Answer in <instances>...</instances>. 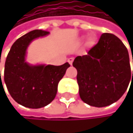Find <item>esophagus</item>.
I'll return each instance as SVG.
<instances>
[{"label":"esophagus","mask_w":133,"mask_h":133,"mask_svg":"<svg viewBox=\"0 0 133 133\" xmlns=\"http://www.w3.org/2000/svg\"><path fill=\"white\" fill-rule=\"evenodd\" d=\"M73 60H74V58H73V57H70V58H69V60H68L69 63L71 65L72 64V61H73Z\"/></svg>","instance_id":"obj_1"}]
</instances>
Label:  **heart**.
Returning a JSON list of instances; mask_svg holds the SVG:
<instances>
[{
	"instance_id": "heart-1",
	"label": "heart",
	"mask_w": 133,
	"mask_h": 133,
	"mask_svg": "<svg viewBox=\"0 0 133 133\" xmlns=\"http://www.w3.org/2000/svg\"><path fill=\"white\" fill-rule=\"evenodd\" d=\"M89 42H92V38H90V39H89Z\"/></svg>"
}]
</instances>
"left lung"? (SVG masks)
Wrapping results in <instances>:
<instances>
[{
    "label": "left lung",
    "instance_id": "8db88e82",
    "mask_svg": "<svg viewBox=\"0 0 133 133\" xmlns=\"http://www.w3.org/2000/svg\"><path fill=\"white\" fill-rule=\"evenodd\" d=\"M72 65L77 70L81 99L98 108L116 102L133 78L128 49L111 33H103L88 54L76 57Z\"/></svg>",
    "mask_w": 133,
    "mask_h": 133
}]
</instances>
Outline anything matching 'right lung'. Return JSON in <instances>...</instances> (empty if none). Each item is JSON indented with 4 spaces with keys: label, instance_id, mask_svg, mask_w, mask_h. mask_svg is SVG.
I'll use <instances>...</instances> for the list:
<instances>
[{
    "label": "right lung",
    "instance_id": "obj_1",
    "mask_svg": "<svg viewBox=\"0 0 133 133\" xmlns=\"http://www.w3.org/2000/svg\"><path fill=\"white\" fill-rule=\"evenodd\" d=\"M49 32L32 30L13 43L4 64V80L9 92L18 104L40 109L51 103L57 92L59 81L70 64H30L26 61L29 45L32 41L46 37Z\"/></svg>",
    "mask_w": 133,
    "mask_h": 133
}]
</instances>
